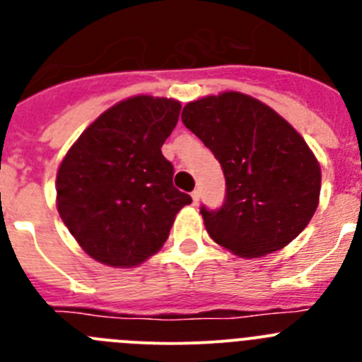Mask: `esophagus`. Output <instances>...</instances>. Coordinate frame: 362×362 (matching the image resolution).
<instances>
[{"label":"esophagus","mask_w":362,"mask_h":362,"mask_svg":"<svg viewBox=\"0 0 362 362\" xmlns=\"http://www.w3.org/2000/svg\"><path fill=\"white\" fill-rule=\"evenodd\" d=\"M199 197H201V192H199V190L192 192V201H194V204L199 203Z\"/></svg>","instance_id":"esophagus-1"}]
</instances>
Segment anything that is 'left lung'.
Returning a JSON list of instances; mask_svg holds the SVG:
<instances>
[{
    "instance_id": "8db88e82",
    "label": "left lung",
    "mask_w": 362,
    "mask_h": 362,
    "mask_svg": "<svg viewBox=\"0 0 362 362\" xmlns=\"http://www.w3.org/2000/svg\"><path fill=\"white\" fill-rule=\"evenodd\" d=\"M181 120L214 152L226 177L221 210L201 208L218 246L260 258L305 230L320 204L321 168L289 122L238 91L188 102Z\"/></svg>"
}]
</instances>
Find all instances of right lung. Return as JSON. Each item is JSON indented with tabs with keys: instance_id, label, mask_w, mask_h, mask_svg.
<instances>
[{
	"instance_id": "add662e5",
	"label": "right lung",
	"mask_w": 362,
	"mask_h": 362,
	"mask_svg": "<svg viewBox=\"0 0 362 362\" xmlns=\"http://www.w3.org/2000/svg\"><path fill=\"white\" fill-rule=\"evenodd\" d=\"M181 104L136 95L102 112L57 170V210L78 246L111 267H134L158 253L175 215L192 203L172 185L161 154Z\"/></svg>"
}]
</instances>
